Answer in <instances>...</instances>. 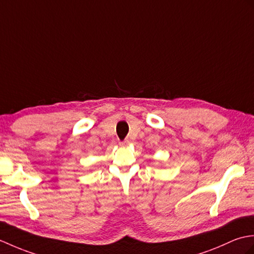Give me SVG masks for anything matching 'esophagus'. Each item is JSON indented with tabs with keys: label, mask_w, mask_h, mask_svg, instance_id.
Returning a JSON list of instances; mask_svg holds the SVG:
<instances>
[{
	"label": "esophagus",
	"mask_w": 254,
	"mask_h": 254,
	"mask_svg": "<svg viewBox=\"0 0 254 254\" xmlns=\"http://www.w3.org/2000/svg\"><path fill=\"white\" fill-rule=\"evenodd\" d=\"M129 139H125L124 140V141H120V145H122V146H126V145H128L129 144Z\"/></svg>",
	"instance_id": "obj_1"
}]
</instances>
